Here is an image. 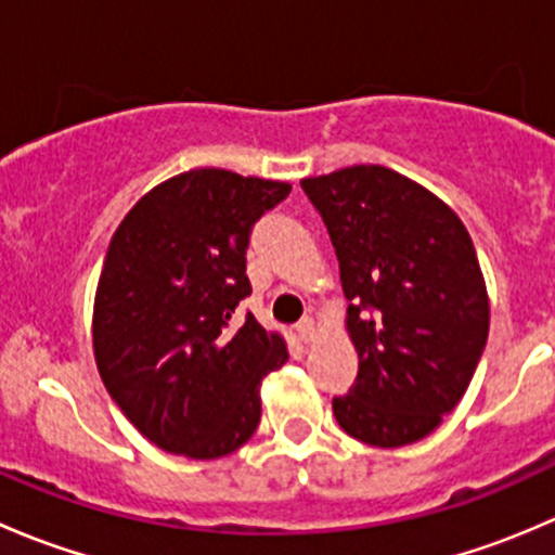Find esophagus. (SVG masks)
I'll use <instances>...</instances> for the list:
<instances>
[{"label": "esophagus", "mask_w": 555, "mask_h": 555, "mask_svg": "<svg viewBox=\"0 0 555 555\" xmlns=\"http://www.w3.org/2000/svg\"><path fill=\"white\" fill-rule=\"evenodd\" d=\"M295 335H298L304 344H309V340H313V335H317V327H313V319H300L298 324H295Z\"/></svg>", "instance_id": "1"}]
</instances>
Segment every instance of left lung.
Instances as JSON below:
<instances>
[{"label":"left lung","instance_id":"left-lung-1","mask_svg":"<svg viewBox=\"0 0 555 555\" xmlns=\"http://www.w3.org/2000/svg\"><path fill=\"white\" fill-rule=\"evenodd\" d=\"M335 246L360 367L333 413L378 449L427 438L456 408L489 338L473 238L422 184L384 166L300 182Z\"/></svg>","mask_w":555,"mask_h":555}]
</instances>
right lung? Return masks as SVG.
Segmentation results:
<instances>
[{"label": "right lung", "instance_id": "right-lung-1", "mask_svg": "<svg viewBox=\"0 0 555 555\" xmlns=\"http://www.w3.org/2000/svg\"><path fill=\"white\" fill-rule=\"evenodd\" d=\"M287 182L225 169L184 171L150 190L106 249L93 306L102 382L158 449L217 459L260 424L257 386L287 362L251 313L246 249Z\"/></svg>", "mask_w": 555, "mask_h": 555}]
</instances>
